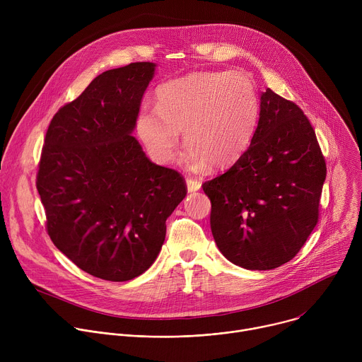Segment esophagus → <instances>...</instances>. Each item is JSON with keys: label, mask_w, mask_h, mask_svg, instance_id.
Returning a JSON list of instances; mask_svg holds the SVG:
<instances>
[{"label": "esophagus", "mask_w": 362, "mask_h": 362, "mask_svg": "<svg viewBox=\"0 0 362 362\" xmlns=\"http://www.w3.org/2000/svg\"><path fill=\"white\" fill-rule=\"evenodd\" d=\"M186 186H187V192L192 193V192H197L200 189L202 183L197 182V180H193V179H187L186 180Z\"/></svg>", "instance_id": "34e87169"}]
</instances>
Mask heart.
I'll return each mask as SVG.
<instances>
[{"label":"heart","instance_id":"1","mask_svg":"<svg viewBox=\"0 0 362 362\" xmlns=\"http://www.w3.org/2000/svg\"><path fill=\"white\" fill-rule=\"evenodd\" d=\"M156 107L144 106L137 115L140 140L154 160L169 163L183 132L189 147L182 162L193 172L236 163L259 117L255 84L240 71H197L170 80L158 88Z\"/></svg>","mask_w":362,"mask_h":362}]
</instances>
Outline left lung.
I'll list each match as a JSON object with an SVG mask.
<instances>
[{"label":"left lung","instance_id":"obj_1","mask_svg":"<svg viewBox=\"0 0 362 362\" xmlns=\"http://www.w3.org/2000/svg\"><path fill=\"white\" fill-rule=\"evenodd\" d=\"M325 176L311 123L295 103L267 88L246 151L226 173L203 183L222 255L249 271L289 262L318 222Z\"/></svg>","mask_w":362,"mask_h":362}]
</instances>
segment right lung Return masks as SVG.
Listing matches in <instances>:
<instances>
[{
	"label": "right lung",
	"mask_w": 362,
	"mask_h": 362,
	"mask_svg": "<svg viewBox=\"0 0 362 362\" xmlns=\"http://www.w3.org/2000/svg\"><path fill=\"white\" fill-rule=\"evenodd\" d=\"M156 64L97 76L51 120L37 190L53 243L84 272L112 282L146 272L166 219L186 196L183 177L151 163L133 136Z\"/></svg>",
	"instance_id": "1"
}]
</instances>
